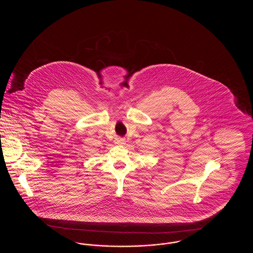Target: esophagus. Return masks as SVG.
I'll use <instances>...</instances> for the list:
<instances>
[{"instance_id": "1", "label": "esophagus", "mask_w": 253, "mask_h": 253, "mask_svg": "<svg viewBox=\"0 0 253 253\" xmlns=\"http://www.w3.org/2000/svg\"><path fill=\"white\" fill-rule=\"evenodd\" d=\"M124 142H125V140L123 138H117L116 139V144L122 145L124 144Z\"/></svg>"}]
</instances>
